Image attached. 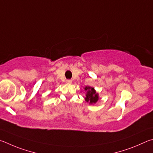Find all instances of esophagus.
Segmentation results:
<instances>
[{
    "mask_svg": "<svg viewBox=\"0 0 153 153\" xmlns=\"http://www.w3.org/2000/svg\"><path fill=\"white\" fill-rule=\"evenodd\" d=\"M66 83H68V84H71L72 81H71V80H66Z\"/></svg>",
    "mask_w": 153,
    "mask_h": 153,
    "instance_id": "obj_1",
    "label": "esophagus"
}]
</instances>
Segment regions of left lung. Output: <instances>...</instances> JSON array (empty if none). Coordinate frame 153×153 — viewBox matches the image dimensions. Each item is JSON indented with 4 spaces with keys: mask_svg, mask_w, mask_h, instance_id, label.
Returning a JSON list of instances; mask_svg holds the SVG:
<instances>
[{
    "mask_svg": "<svg viewBox=\"0 0 153 153\" xmlns=\"http://www.w3.org/2000/svg\"><path fill=\"white\" fill-rule=\"evenodd\" d=\"M85 93V100L89 103L90 105H94L100 100L99 93L96 91L95 88L90 86H86L84 87Z\"/></svg>",
    "mask_w": 153,
    "mask_h": 153,
    "instance_id": "8db88e82",
    "label": "left lung"
}]
</instances>
